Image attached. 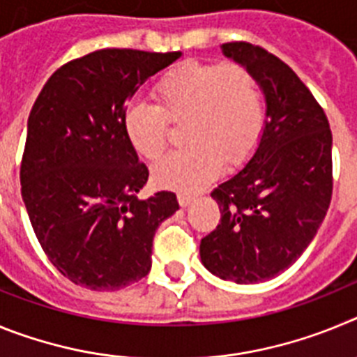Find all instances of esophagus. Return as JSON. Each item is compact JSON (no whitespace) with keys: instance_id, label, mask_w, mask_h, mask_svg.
<instances>
[{"instance_id":"obj_1","label":"esophagus","mask_w":357,"mask_h":357,"mask_svg":"<svg viewBox=\"0 0 357 357\" xmlns=\"http://www.w3.org/2000/svg\"><path fill=\"white\" fill-rule=\"evenodd\" d=\"M176 198H178V204H181L182 207H189V206H191V204H193V202H195V198L191 197V195H182V193H181Z\"/></svg>"}]
</instances>
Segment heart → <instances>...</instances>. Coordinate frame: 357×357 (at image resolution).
I'll return each mask as SVG.
<instances>
[{"label":"heart","mask_w":357,"mask_h":357,"mask_svg":"<svg viewBox=\"0 0 357 357\" xmlns=\"http://www.w3.org/2000/svg\"><path fill=\"white\" fill-rule=\"evenodd\" d=\"M159 105L128 103L123 130L141 157L160 155L168 119L184 123L188 146L169 151L153 166L157 185L195 193L222 172L247 162L259 144L266 123L263 93L255 77L238 64L185 62L164 73L153 85Z\"/></svg>","instance_id":"obj_1"}]
</instances>
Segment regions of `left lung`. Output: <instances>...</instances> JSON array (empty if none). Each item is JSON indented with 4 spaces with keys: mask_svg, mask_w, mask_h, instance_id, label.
I'll return each mask as SVG.
<instances>
[{
    "mask_svg": "<svg viewBox=\"0 0 357 357\" xmlns=\"http://www.w3.org/2000/svg\"><path fill=\"white\" fill-rule=\"evenodd\" d=\"M222 52L255 77L266 123L245 168L211 193L222 222L202 239L200 259L220 279L255 284L284 272L317 236L333 195V134L288 64L248 43Z\"/></svg>",
    "mask_w": 357,
    "mask_h": 357,
    "instance_id": "1",
    "label": "left lung"
}]
</instances>
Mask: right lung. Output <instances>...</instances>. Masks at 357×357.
I'll list each match as a JSON object with an SVG mask.
<instances>
[{
	"label": "right lung",
	"instance_id": "add662e5",
	"mask_svg": "<svg viewBox=\"0 0 357 357\" xmlns=\"http://www.w3.org/2000/svg\"><path fill=\"white\" fill-rule=\"evenodd\" d=\"M181 56L98 50L56 69L31 107L21 195L40 247L75 284L116 291L146 277L155 230L178 211L172 191L137 198L148 168L125 135L123 112Z\"/></svg>",
	"mask_w": 357,
	"mask_h": 357
}]
</instances>
